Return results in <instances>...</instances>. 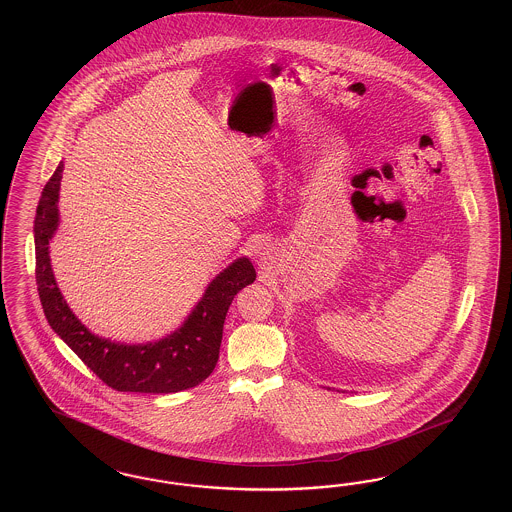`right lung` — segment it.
Here are the masks:
<instances>
[{"label": "right lung", "instance_id": "right-lung-1", "mask_svg": "<svg viewBox=\"0 0 512 512\" xmlns=\"http://www.w3.org/2000/svg\"><path fill=\"white\" fill-rule=\"evenodd\" d=\"M62 172L60 163L41 193L33 223L35 279L48 325L114 390L171 394L197 387L216 368L223 323L234 296L257 278L253 264L240 257L219 272L182 326L161 340L127 345L95 336L67 306L48 255V244L60 225Z\"/></svg>", "mask_w": 512, "mask_h": 512}]
</instances>
